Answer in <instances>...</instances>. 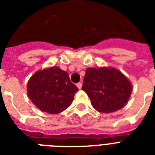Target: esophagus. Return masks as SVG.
Segmentation results:
<instances>
[{"label": "esophagus", "instance_id": "esophagus-1", "mask_svg": "<svg viewBox=\"0 0 155 155\" xmlns=\"http://www.w3.org/2000/svg\"><path fill=\"white\" fill-rule=\"evenodd\" d=\"M77 86H78V88L81 89V86H82V84L81 82H78V83H77Z\"/></svg>", "mask_w": 155, "mask_h": 155}]
</instances>
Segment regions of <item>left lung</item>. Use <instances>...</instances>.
<instances>
[{"mask_svg": "<svg viewBox=\"0 0 155 155\" xmlns=\"http://www.w3.org/2000/svg\"><path fill=\"white\" fill-rule=\"evenodd\" d=\"M81 89L86 92L94 108L111 113L123 107L133 91L129 80L114 68H88Z\"/></svg>", "mask_w": 155, "mask_h": 155, "instance_id": "8db88e82", "label": "left lung"}]
</instances>
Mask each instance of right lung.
Here are the masks:
<instances>
[{
    "mask_svg": "<svg viewBox=\"0 0 155 155\" xmlns=\"http://www.w3.org/2000/svg\"><path fill=\"white\" fill-rule=\"evenodd\" d=\"M78 91L68 73L55 66L37 71L27 83L30 99L49 114H58L69 107Z\"/></svg>",
    "mask_w": 155,
    "mask_h": 155,
    "instance_id": "right-lung-1",
    "label": "right lung"
}]
</instances>
